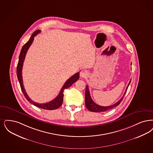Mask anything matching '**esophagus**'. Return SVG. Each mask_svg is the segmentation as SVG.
<instances>
[{
  "label": "esophagus",
  "mask_w": 153,
  "mask_h": 153,
  "mask_svg": "<svg viewBox=\"0 0 153 153\" xmlns=\"http://www.w3.org/2000/svg\"><path fill=\"white\" fill-rule=\"evenodd\" d=\"M88 76V72L86 70H82L80 72V76L82 78H85L86 76Z\"/></svg>",
  "instance_id": "esophagus-1"
}]
</instances>
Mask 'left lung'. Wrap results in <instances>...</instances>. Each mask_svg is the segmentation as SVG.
<instances>
[{"label":"left lung","instance_id":"left-lung-1","mask_svg":"<svg viewBox=\"0 0 153 153\" xmlns=\"http://www.w3.org/2000/svg\"><path fill=\"white\" fill-rule=\"evenodd\" d=\"M131 82V79L128 83V85L127 86L125 92L124 93V95L123 96L122 98H121L118 102H117L116 104H113L112 105H110L109 106H100L97 104H96L93 100H92L91 94H90V92L89 91V88L88 86H86L85 89V106L86 108L91 111L93 112H104L107 110H110L112 108H114L115 107L117 106L119 104L121 103V102L122 101L123 98L126 93V92L127 91V89L128 88V85L130 84Z\"/></svg>","mask_w":153,"mask_h":153}]
</instances>
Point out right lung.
<instances>
[{
  "label": "right lung",
  "instance_id": "1",
  "mask_svg": "<svg viewBox=\"0 0 153 153\" xmlns=\"http://www.w3.org/2000/svg\"><path fill=\"white\" fill-rule=\"evenodd\" d=\"M40 30H36L35 32H34L32 35H31V37L30 40L25 44V45L23 46L20 53L19 55V58L18 63L17 65V69H16V72H17V77L18 79L20 85L21 89L23 92V93L24 94V96L26 99L30 102L31 104H33V105L36 106L37 107L43 109H46V110H55L57 108H59L62 104L63 101V97H64V89H67L69 88L72 85L74 82L77 81L79 77V72H77V74H74L72 77H71L67 81L65 82L64 85L62 87L61 91L60 92V93L59 95L53 100L49 101L47 103L45 104H39L33 101L31 98H30L27 94V93L25 91L24 85H23V78H22V68H23V62L25 61V57L26 53L27 52L28 49H29L30 47L31 46L32 43L33 41L34 37L36 35H37L40 32Z\"/></svg>",
  "mask_w": 153,
  "mask_h": 153
}]
</instances>
